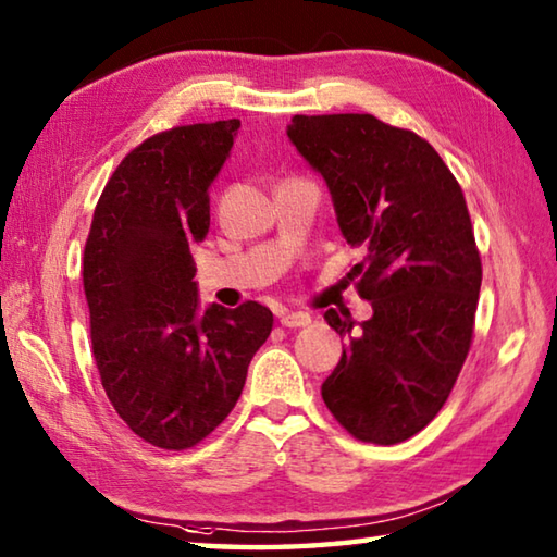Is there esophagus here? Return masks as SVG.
Returning <instances> with one entry per match:
<instances>
[{"mask_svg": "<svg viewBox=\"0 0 557 557\" xmlns=\"http://www.w3.org/2000/svg\"><path fill=\"white\" fill-rule=\"evenodd\" d=\"M280 324L282 326H289V329L307 326V324H312V317H309L307 312H289V309H282V312H280Z\"/></svg>", "mask_w": 557, "mask_h": 557, "instance_id": "34e87169", "label": "esophagus"}]
</instances>
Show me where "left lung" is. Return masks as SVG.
<instances>
[{"mask_svg":"<svg viewBox=\"0 0 557 557\" xmlns=\"http://www.w3.org/2000/svg\"><path fill=\"white\" fill-rule=\"evenodd\" d=\"M287 137L363 252L351 277L373 307L361 324L324 312L348 346L322 398L356 440L398 445L447 403L474 334L482 258L465 194L435 147L373 115H295Z\"/></svg>","mask_w":557,"mask_h":557,"instance_id":"obj_1","label":"left lung"}]
</instances>
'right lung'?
Here are the masks:
<instances>
[{"instance_id": "add662e5", "label": "right lung", "mask_w": 557, "mask_h": 557, "mask_svg": "<svg viewBox=\"0 0 557 557\" xmlns=\"http://www.w3.org/2000/svg\"><path fill=\"white\" fill-rule=\"evenodd\" d=\"M240 120L172 127L122 159L83 252L92 356L108 400L137 437L188 449L238 403L272 332L258 301L199 312L191 245L211 225L209 186Z\"/></svg>"}]
</instances>
